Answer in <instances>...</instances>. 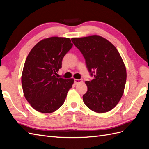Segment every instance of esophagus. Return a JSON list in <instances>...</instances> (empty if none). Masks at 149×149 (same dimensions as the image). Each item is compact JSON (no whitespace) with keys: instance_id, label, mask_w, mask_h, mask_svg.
Masks as SVG:
<instances>
[{"instance_id":"34e87169","label":"esophagus","mask_w":149,"mask_h":149,"mask_svg":"<svg viewBox=\"0 0 149 149\" xmlns=\"http://www.w3.org/2000/svg\"><path fill=\"white\" fill-rule=\"evenodd\" d=\"M81 82H83V80L82 79H74V83H76V84H78V83H81Z\"/></svg>"}]
</instances>
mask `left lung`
I'll return each instance as SVG.
<instances>
[{
    "label": "left lung",
    "instance_id": "8db88e82",
    "mask_svg": "<svg viewBox=\"0 0 149 149\" xmlns=\"http://www.w3.org/2000/svg\"><path fill=\"white\" fill-rule=\"evenodd\" d=\"M71 41L83 54L90 75L93 76L91 81L85 82L88 91L83 96L84 103L98 113L111 111L123 95L127 78L119 52L99 35L73 38Z\"/></svg>",
    "mask_w": 149,
    "mask_h": 149
}]
</instances>
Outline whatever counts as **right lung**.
<instances>
[{"instance_id": "add662e5", "label": "right lung", "mask_w": 149, "mask_h": 149, "mask_svg": "<svg viewBox=\"0 0 149 149\" xmlns=\"http://www.w3.org/2000/svg\"><path fill=\"white\" fill-rule=\"evenodd\" d=\"M72 47L69 38L49 37L36 44L26 57L22 89L26 101L36 111L51 113L63 104L74 79L58 78L56 73Z\"/></svg>"}]
</instances>
